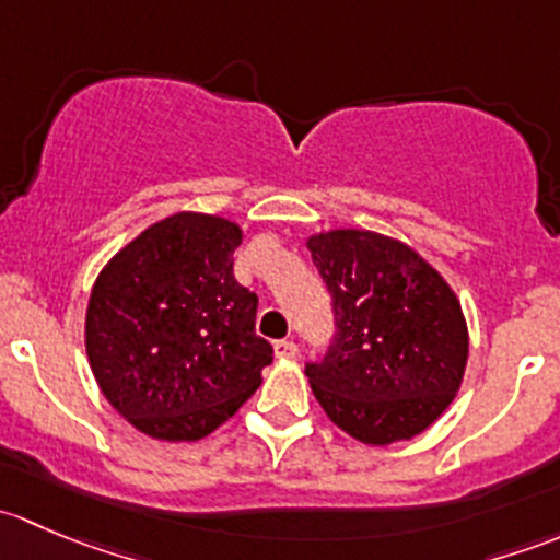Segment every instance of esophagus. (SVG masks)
I'll list each match as a JSON object with an SVG mask.
<instances>
[{"label": "esophagus", "instance_id": "esophagus-1", "mask_svg": "<svg viewBox=\"0 0 560 560\" xmlns=\"http://www.w3.org/2000/svg\"><path fill=\"white\" fill-rule=\"evenodd\" d=\"M273 352H276V358L292 360V358H298V343L295 341H287V338H281V341L273 343Z\"/></svg>", "mask_w": 560, "mask_h": 560}]
</instances>
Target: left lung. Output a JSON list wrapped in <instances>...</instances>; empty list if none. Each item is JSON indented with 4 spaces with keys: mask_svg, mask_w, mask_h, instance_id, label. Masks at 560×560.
Masks as SVG:
<instances>
[{
    "mask_svg": "<svg viewBox=\"0 0 560 560\" xmlns=\"http://www.w3.org/2000/svg\"><path fill=\"white\" fill-rule=\"evenodd\" d=\"M330 292L325 358L306 376L338 428L365 444L425 431L460 387L468 332L447 281L409 246L365 230L308 238Z\"/></svg>",
    "mask_w": 560,
    "mask_h": 560,
    "instance_id": "8db88e82",
    "label": "left lung"
}]
</instances>
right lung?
Masks as SVG:
<instances>
[{
	"label": "right lung",
	"mask_w": 560,
	"mask_h": 560,
	"mask_svg": "<svg viewBox=\"0 0 560 560\" xmlns=\"http://www.w3.org/2000/svg\"><path fill=\"white\" fill-rule=\"evenodd\" d=\"M241 228L175 213L127 244L92 290L86 352L118 415L167 442L208 436L259 387L273 347L235 281Z\"/></svg>",
	"instance_id": "right-lung-1"
}]
</instances>
